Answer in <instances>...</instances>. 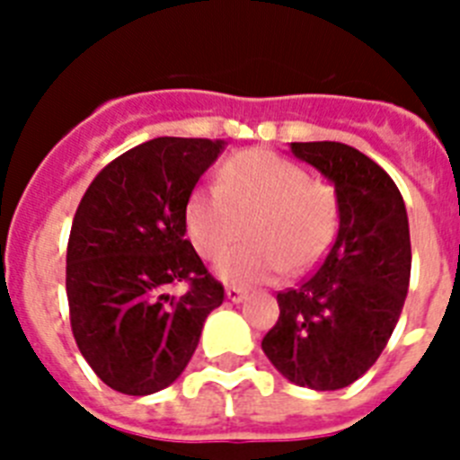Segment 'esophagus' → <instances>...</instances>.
Masks as SVG:
<instances>
[{"label": "esophagus", "mask_w": 460, "mask_h": 460, "mask_svg": "<svg viewBox=\"0 0 460 460\" xmlns=\"http://www.w3.org/2000/svg\"><path fill=\"white\" fill-rule=\"evenodd\" d=\"M226 296H227V299H230V302L239 304V302H243V299H246V292H243L242 288L230 286V288H226Z\"/></svg>", "instance_id": "obj_1"}]
</instances>
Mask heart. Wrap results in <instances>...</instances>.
<instances>
[{
	"instance_id": "obj_1",
	"label": "heart",
	"mask_w": 460,
	"mask_h": 460,
	"mask_svg": "<svg viewBox=\"0 0 460 460\" xmlns=\"http://www.w3.org/2000/svg\"><path fill=\"white\" fill-rule=\"evenodd\" d=\"M184 223L190 243L214 260L243 233L251 242L227 251L217 265L221 280L255 286L283 271L302 274L324 258L339 227V202L332 186L311 181L306 170L267 149L230 156L218 184L189 193Z\"/></svg>"
}]
</instances>
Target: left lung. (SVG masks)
I'll return each instance as SVG.
<instances>
[{
  "instance_id": "left-lung-1",
  "label": "left lung",
  "mask_w": 460,
  "mask_h": 460,
  "mask_svg": "<svg viewBox=\"0 0 460 460\" xmlns=\"http://www.w3.org/2000/svg\"><path fill=\"white\" fill-rule=\"evenodd\" d=\"M336 190L339 234L323 265L276 295L280 315L262 339L276 371L334 392L382 355L410 286V226L401 190L376 161L343 142H290Z\"/></svg>"
}]
</instances>
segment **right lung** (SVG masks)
<instances>
[{
  "mask_svg": "<svg viewBox=\"0 0 460 460\" xmlns=\"http://www.w3.org/2000/svg\"><path fill=\"white\" fill-rule=\"evenodd\" d=\"M226 142L154 137L105 165L80 200L66 249L71 329L115 392L147 396L193 357L223 286L184 239V207ZM189 282L184 296H170Z\"/></svg>",
  "mask_w": 460,
  "mask_h": 460,
  "instance_id": "right-lung-1",
  "label": "right lung"
}]
</instances>
